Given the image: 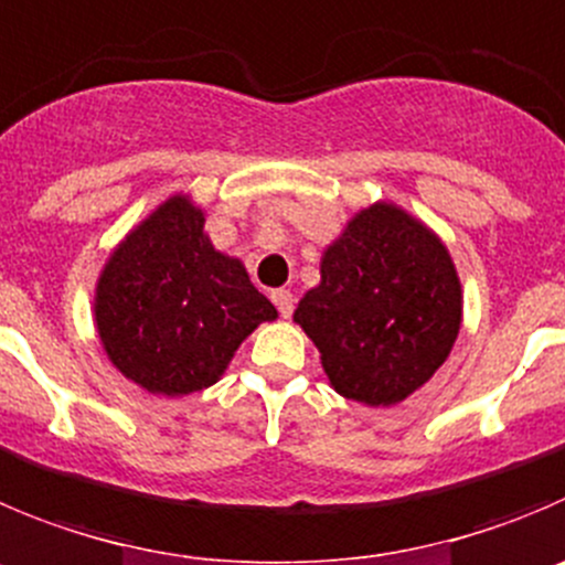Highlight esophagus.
<instances>
[{
	"mask_svg": "<svg viewBox=\"0 0 565 565\" xmlns=\"http://www.w3.org/2000/svg\"><path fill=\"white\" fill-rule=\"evenodd\" d=\"M270 298H273V303L278 307V312H281V318H289V315H292L295 298H292V292H289V289H273Z\"/></svg>",
	"mask_w": 565,
	"mask_h": 565,
	"instance_id": "obj_1",
	"label": "esophagus"
}]
</instances>
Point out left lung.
Masks as SVG:
<instances>
[{"label":"left lung","mask_w":565,"mask_h":565,"mask_svg":"<svg viewBox=\"0 0 565 565\" xmlns=\"http://www.w3.org/2000/svg\"><path fill=\"white\" fill-rule=\"evenodd\" d=\"M292 320L320 351L337 393L395 407L449 360L462 326V284L446 242L424 220L376 200L326 247L320 284Z\"/></svg>","instance_id":"1"}]
</instances>
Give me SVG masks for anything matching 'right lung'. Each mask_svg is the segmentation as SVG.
Masks as SVG:
<instances>
[{"label":"right lung","instance_id":"right-lung-1","mask_svg":"<svg viewBox=\"0 0 565 565\" xmlns=\"http://www.w3.org/2000/svg\"><path fill=\"white\" fill-rule=\"evenodd\" d=\"M276 318L239 258L211 245L203 205L186 192L122 236L94 287V326L110 365L167 398L217 384L236 348Z\"/></svg>","mask_w":565,"mask_h":565}]
</instances>
